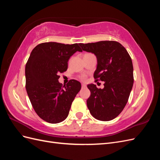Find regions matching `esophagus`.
<instances>
[{
	"instance_id": "1",
	"label": "esophagus",
	"mask_w": 160,
	"mask_h": 160,
	"mask_svg": "<svg viewBox=\"0 0 160 160\" xmlns=\"http://www.w3.org/2000/svg\"><path fill=\"white\" fill-rule=\"evenodd\" d=\"M81 88H82V89H84V88H86V85L85 84H82L81 85Z\"/></svg>"
}]
</instances>
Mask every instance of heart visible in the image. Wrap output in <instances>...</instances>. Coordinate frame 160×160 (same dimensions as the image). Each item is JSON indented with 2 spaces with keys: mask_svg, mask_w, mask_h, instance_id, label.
<instances>
[{
  "mask_svg": "<svg viewBox=\"0 0 160 160\" xmlns=\"http://www.w3.org/2000/svg\"><path fill=\"white\" fill-rule=\"evenodd\" d=\"M81 79L82 80H85V77H84V76L81 77Z\"/></svg>",
  "mask_w": 160,
  "mask_h": 160,
  "instance_id": "heart-1",
  "label": "heart"
}]
</instances>
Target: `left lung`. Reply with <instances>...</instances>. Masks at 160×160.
Masks as SVG:
<instances>
[{"instance_id":"obj_1","label":"left lung","mask_w":160,"mask_h":160,"mask_svg":"<svg viewBox=\"0 0 160 160\" xmlns=\"http://www.w3.org/2000/svg\"><path fill=\"white\" fill-rule=\"evenodd\" d=\"M82 49L94 53L98 66L95 81L105 82L104 88L88 85L91 95L87 105L92 116L100 121L112 120L121 113L128 103L133 84L132 61L125 48L119 42L103 41L83 44Z\"/></svg>"}]
</instances>
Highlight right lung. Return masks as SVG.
Returning <instances> with one entry per match:
<instances>
[{
	"label": "right lung",
	"mask_w": 160,
	"mask_h": 160,
	"mask_svg": "<svg viewBox=\"0 0 160 160\" xmlns=\"http://www.w3.org/2000/svg\"><path fill=\"white\" fill-rule=\"evenodd\" d=\"M82 52L77 43L43 42L32 49L25 66L26 90L34 110L45 122L57 123L69 115L72 102L81 88L70 80L62 87L58 79L67 71L69 58Z\"/></svg>",
	"instance_id": "1"
}]
</instances>
